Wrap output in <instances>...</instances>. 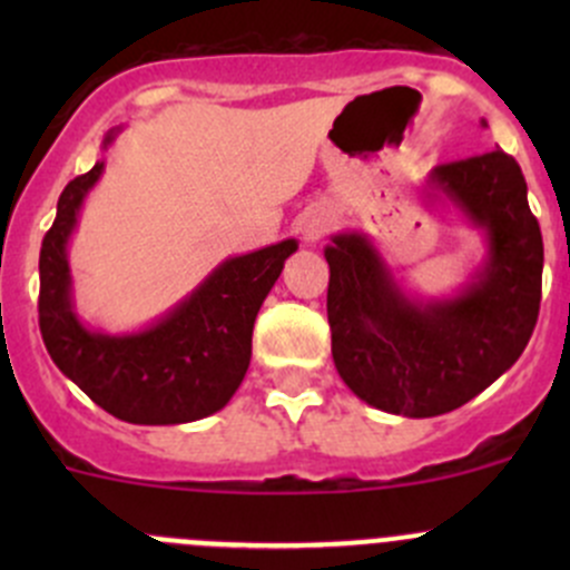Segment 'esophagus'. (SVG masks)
<instances>
[{
    "mask_svg": "<svg viewBox=\"0 0 570 570\" xmlns=\"http://www.w3.org/2000/svg\"><path fill=\"white\" fill-rule=\"evenodd\" d=\"M331 226H333L331 209H325V206H312V209L303 212L301 220H297V234H301L306 243H320V239L331 232Z\"/></svg>",
    "mask_w": 570,
    "mask_h": 570,
    "instance_id": "1",
    "label": "esophagus"
}]
</instances>
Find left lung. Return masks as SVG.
<instances>
[{
  "instance_id": "left-lung-1",
  "label": "left lung",
  "mask_w": 570,
  "mask_h": 570,
  "mask_svg": "<svg viewBox=\"0 0 570 570\" xmlns=\"http://www.w3.org/2000/svg\"><path fill=\"white\" fill-rule=\"evenodd\" d=\"M428 187L485 239V258L455 295H411L366 234H333L325 248L338 377L366 405L411 419L455 411L519 361L543 278V237L510 154L439 165Z\"/></svg>"
}]
</instances>
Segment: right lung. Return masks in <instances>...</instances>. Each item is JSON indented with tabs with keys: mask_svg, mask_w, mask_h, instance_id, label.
Listing matches in <instances>:
<instances>
[{
	"mask_svg": "<svg viewBox=\"0 0 570 570\" xmlns=\"http://www.w3.org/2000/svg\"><path fill=\"white\" fill-rule=\"evenodd\" d=\"M120 129L105 137L112 146ZM105 159L68 181L40 245V336L57 370L120 422L184 424L228 405L250 364L253 322L297 239L217 264L181 303L142 331H90L73 308L68 239Z\"/></svg>",
	"mask_w": 570,
	"mask_h": 570,
	"instance_id": "obj_1",
	"label": "right lung"
}]
</instances>
